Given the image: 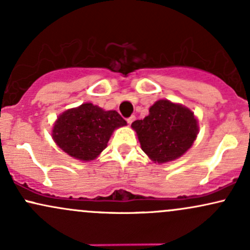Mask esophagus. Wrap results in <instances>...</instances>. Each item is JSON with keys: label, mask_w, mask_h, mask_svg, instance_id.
Instances as JSON below:
<instances>
[{"label": "esophagus", "mask_w": 250, "mask_h": 250, "mask_svg": "<svg viewBox=\"0 0 250 250\" xmlns=\"http://www.w3.org/2000/svg\"><path fill=\"white\" fill-rule=\"evenodd\" d=\"M135 121V116L134 115H131L130 117H128L127 119V122L129 123V125H131V123H133Z\"/></svg>", "instance_id": "obj_1"}]
</instances>
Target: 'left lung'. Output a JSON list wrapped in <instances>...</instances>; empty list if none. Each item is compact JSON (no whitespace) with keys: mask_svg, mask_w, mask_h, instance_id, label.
Here are the masks:
<instances>
[{"mask_svg":"<svg viewBox=\"0 0 250 250\" xmlns=\"http://www.w3.org/2000/svg\"><path fill=\"white\" fill-rule=\"evenodd\" d=\"M142 150L157 163L173 161L191 147L197 136L194 113L181 104L160 100L149 109V115L131 123Z\"/></svg>","mask_w":250,"mask_h":250,"instance_id":"1","label":"left lung"}]
</instances>
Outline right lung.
Listing matches in <instances>:
<instances>
[{
    "mask_svg": "<svg viewBox=\"0 0 250 250\" xmlns=\"http://www.w3.org/2000/svg\"><path fill=\"white\" fill-rule=\"evenodd\" d=\"M127 125L115 110H103L91 103L69 109L54 125L56 145L71 157L91 161L107 147L114 129Z\"/></svg>",
    "mask_w": 250,
    "mask_h": 250,
    "instance_id": "obj_1",
    "label": "right lung"
}]
</instances>
